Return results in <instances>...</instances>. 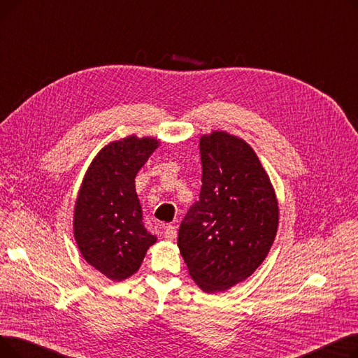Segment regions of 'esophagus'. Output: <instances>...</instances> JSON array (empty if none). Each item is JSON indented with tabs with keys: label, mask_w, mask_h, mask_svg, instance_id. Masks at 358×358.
<instances>
[{
	"label": "esophagus",
	"mask_w": 358,
	"mask_h": 358,
	"mask_svg": "<svg viewBox=\"0 0 358 358\" xmlns=\"http://www.w3.org/2000/svg\"><path fill=\"white\" fill-rule=\"evenodd\" d=\"M164 238L168 239V241H174L177 238V229L176 227H173V224H168V227L165 228L164 231Z\"/></svg>",
	"instance_id": "esophagus-1"
}]
</instances>
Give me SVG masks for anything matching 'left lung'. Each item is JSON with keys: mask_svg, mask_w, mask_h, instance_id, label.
Here are the masks:
<instances>
[{"mask_svg": "<svg viewBox=\"0 0 358 358\" xmlns=\"http://www.w3.org/2000/svg\"><path fill=\"white\" fill-rule=\"evenodd\" d=\"M201 190L180 224V254L206 293L245 281L268 255L278 228V200L255 150L213 130L200 138Z\"/></svg>", "mask_w": 358, "mask_h": 358, "instance_id": "1", "label": "left lung"}]
</instances>
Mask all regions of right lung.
<instances>
[{
  "instance_id": "add662e5",
  "label": "right lung",
  "mask_w": 358,
  "mask_h": 358,
  "mask_svg": "<svg viewBox=\"0 0 358 358\" xmlns=\"http://www.w3.org/2000/svg\"><path fill=\"white\" fill-rule=\"evenodd\" d=\"M152 136L129 135L101 148L84 174L72 229L83 258L111 281L134 275L157 236L143 227L135 178L159 146Z\"/></svg>"
}]
</instances>
